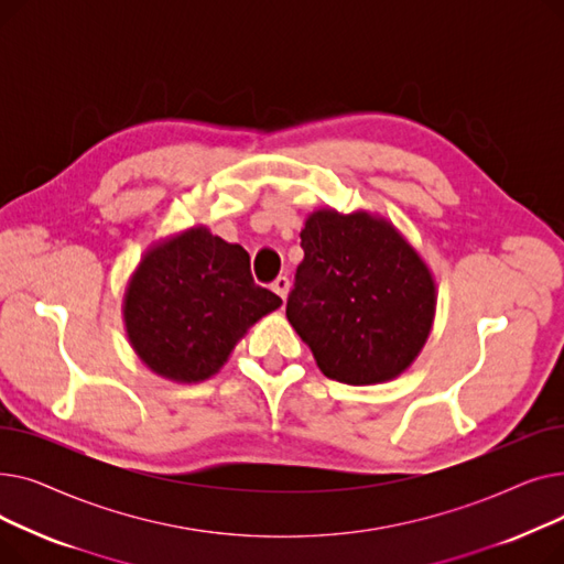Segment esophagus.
Masks as SVG:
<instances>
[{
    "label": "esophagus",
    "mask_w": 564,
    "mask_h": 564,
    "mask_svg": "<svg viewBox=\"0 0 564 564\" xmlns=\"http://www.w3.org/2000/svg\"><path fill=\"white\" fill-rule=\"evenodd\" d=\"M272 290L279 294L281 300H285L288 292H290V279H288V276H279V279L272 283Z\"/></svg>",
    "instance_id": "1"
}]
</instances>
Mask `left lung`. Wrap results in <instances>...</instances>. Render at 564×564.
Returning a JSON list of instances; mask_svg holds the SVG:
<instances>
[{
  "label": "left lung",
  "mask_w": 564,
  "mask_h": 564,
  "mask_svg": "<svg viewBox=\"0 0 564 564\" xmlns=\"http://www.w3.org/2000/svg\"><path fill=\"white\" fill-rule=\"evenodd\" d=\"M302 249L285 315L322 375L351 387L400 377L434 324L427 262L389 219L366 210L311 213Z\"/></svg>",
  "instance_id": "obj_1"
}]
</instances>
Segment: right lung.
Wrapping results in <instances>:
<instances>
[{
	"label": "right lung",
	"mask_w": 564,
	"mask_h": 564,
	"mask_svg": "<svg viewBox=\"0 0 564 564\" xmlns=\"http://www.w3.org/2000/svg\"><path fill=\"white\" fill-rule=\"evenodd\" d=\"M281 304L253 283L240 245L192 226L141 256L123 294V322L148 370L196 383L217 375L253 324Z\"/></svg>",
	"instance_id": "obj_1"
}]
</instances>
